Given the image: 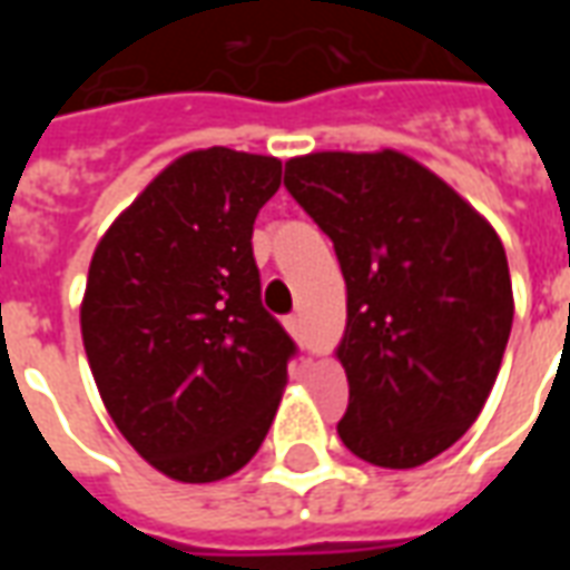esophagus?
Returning <instances> with one entry per match:
<instances>
[{"label": "esophagus", "instance_id": "34e87169", "mask_svg": "<svg viewBox=\"0 0 570 570\" xmlns=\"http://www.w3.org/2000/svg\"><path fill=\"white\" fill-rule=\"evenodd\" d=\"M284 323H286V330H289V335L302 338V317H298V314H289Z\"/></svg>", "mask_w": 570, "mask_h": 570}]
</instances>
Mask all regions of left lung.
<instances>
[{
	"label": "left lung",
	"mask_w": 570,
	"mask_h": 570,
	"mask_svg": "<svg viewBox=\"0 0 570 570\" xmlns=\"http://www.w3.org/2000/svg\"><path fill=\"white\" fill-rule=\"evenodd\" d=\"M284 186L345 274L338 436L375 466L428 464L479 419L501 370L513 326L501 237L394 149L289 158Z\"/></svg>",
	"instance_id": "obj_1"
}]
</instances>
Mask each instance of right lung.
<instances>
[{
    "label": "right lung",
    "mask_w": 570,
    "mask_h": 570,
    "mask_svg": "<svg viewBox=\"0 0 570 570\" xmlns=\"http://www.w3.org/2000/svg\"><path fill=\"white\" fill-rule=\"evenodd\" d=\"M277 188V158L188 151L94 249L85 354L121 436L164 476H232L272 428L296 342L262 308L253 223Z\"/></svg>",
    "instance_id": "obj_1"
}]
</instances>
